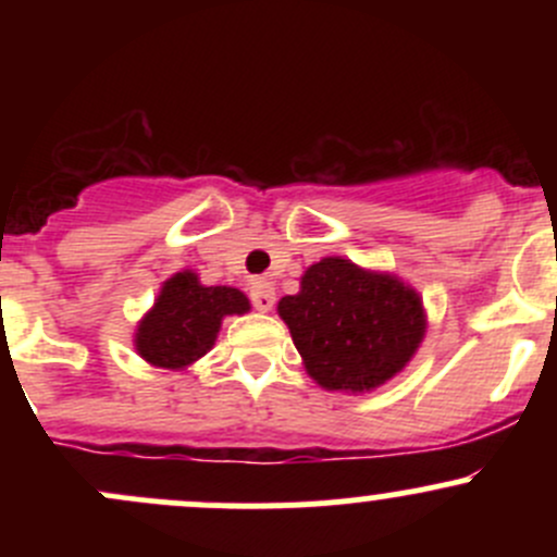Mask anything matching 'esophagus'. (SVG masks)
I'll use <instances>...</instances> for the list:
<instances>
[{"mask_svg": "<svg viewBox=\"0 0 557 557\" xmlns=\"http://www.w3.org/2000/svg\"><path fill=\"white\" fill-rule=\"evenodd\" d=\"M250 301L256 310L261 312H269L274 307V288L272 283H267V280H252L250 285Z\"/></svg>", "mask_w": 557, "mask_h": 557, "instance_id": "34e87169", "label": "esophagus"}]
</instances>
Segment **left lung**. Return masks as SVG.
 Masks as SVG:
<instances>
[{
    "instance_id": "obj_1",
    "label": "left lung",
    "mask_w": 557,
    "mask_h": 557,
    "mask_svg": "<svg viewBox=\"0 0 557 557\" xmlns=\"http://www.w3.org/2000/svg\"><path fill=\"white\" fill-rule=\"evenodd\" d=\"M277 312L307 374L325 391H374L407 367L425 334L418 290L339 256L312 263Z\"/></svg>"
}]
</instances>
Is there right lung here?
<instances>
[{"mask_svg":"<svg viewBox=\"0 0 557 557\" xmlns=\"http://www.w3.org/2000/svg\"><path fill=\"white\" fill-rule=\"evenodd\" d=\"M247 310L250 301L243 290L228 285L207 288L199 274L185 269L161 285L153 310L139 320L134 347L153 367L185 369L215 345L226 314Z\"/></svg>","mask_w":557,"mask_h":557,"instance_id":"right-lung-1","label":"right lung"}]
</instances>
